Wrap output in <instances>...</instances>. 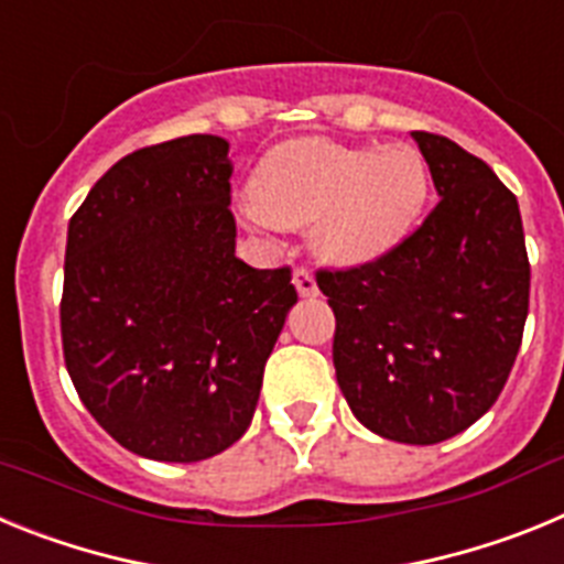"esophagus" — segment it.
<instances>
[{"mask_svg":"<svg viewBox=\"0 0 564 564\" xmlns=\"http://www.w3.org/2000/svg\"><path fill=\"white\" fill-rule=\"evenodd\" d=\"M293 285H296L299 296H316L318 293L316 279H313V273L307 271V268H296V271H293Z\"/></svg>","mask_w":564,"mask_h":564,"instance_id":"34e87169","label":"esophagus"}]
</instances>
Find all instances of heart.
Returning a JSON list of instances; mask_svg holds the SVG:
<instances>
[{
    "mask_svg": "<svg viewBox=\"0 0 564 564\" xmlns=\"http://www.w3.org/2000/svg\"><path fill=\"white\" fill-rule=\"evenodd\" d=\"M430 172L410 147H347L299 138L265 154L246 217L257 226H311L313 248L333 262L381 257L415 226Z\"/></svg>",
    "mask_w": 564,
    "mask_h": 564,
    "instance_id": "obj_1",
    "label": "heart"
}]
</instances>
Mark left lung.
<instances>
[{
  "label": "left lung",
  "mask_w": 564,
  "mask_h": 564,
  "mask_svg": "<svg viewBox=\"0 0 564 564\" xmlns=\"http://www.w3.org/2000/svg\"><path fill=\"white\" fill-rule=\"evenodd\" d=\"M441 200L370 262L318 268L336 316L333 364L352 415L376 435L432 446L500 398L528 316L531 265L517 197L491 169L412 132Z\"/></svg>",
  "instance_id": "8db88e82"
}]
</instances>
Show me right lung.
Returning a JSON list of instances; mask_svg holds the SVG:
<instances>
[{
    "instance_id": "right-lung-1",
    "label": "right lung",
    "mask_w": 564,
    "mask_h": 564,
    "mask_svg": "<svg viewBox=\"0 0 564 564\" xmlns=\"http://www.w3.org/2000/svg\"><path fill=\"white\" fill-rule=\"evenodd\" d=\"M228 177V143L186 134L121 158L69 217L64 364L89 415L149 460H206L246 435L296 302L291 265L234 253Z\"/></svg>"
}]
</instances>
